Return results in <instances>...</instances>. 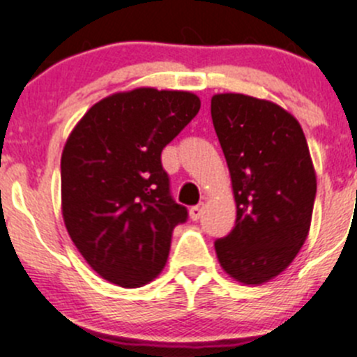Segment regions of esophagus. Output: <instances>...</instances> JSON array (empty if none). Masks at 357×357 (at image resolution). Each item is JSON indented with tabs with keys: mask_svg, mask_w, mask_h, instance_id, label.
Returning a JSON list of instances; mask_svg holds the SVG:
<instances>
[{
	"mask_svg": "<svg viewBox=\"0 0 357 357\" xmlns=\"http://www.w3.org/2000/svg\"><path fill=\"white\" fill-rule=\"evenodd\" d=\"M202 212H204V205H193V207L190 208V219H192V221H199L202 218Z\"/></svg>",
	"mask_w": 357,
	"mask_h": 357,
	"instance_id": "34e87169",
	"label": "esophagus"
}]
</instances>
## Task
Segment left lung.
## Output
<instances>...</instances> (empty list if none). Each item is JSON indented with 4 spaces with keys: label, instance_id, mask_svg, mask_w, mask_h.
I'll use <instances>...</instances> for the list:
<instances>
[{
    "label": "left lung",
    "instance_id": "8db88e82",
    "mask_svg": "<svg viewBox=\"0 0 357 357\" xmlns=\"http://www.w3.org/2000/svg\"><path fill=\"white\" fill-rule=\"evenodd\" d=\"M226 157L236 222L215 240L219 264L243 285L285 271L309 235L316 172L297 119L269 100L219 93L211 100Z\"/></svg>",
    "mask_w": 357,
    "mask_h": 357
}]
</instances>
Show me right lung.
<instances>
[{
  "mask_svg": "<svg viewBox=\"0 0 357 357\" xmlns=\"http://www.w3.org/2000/svg\"><path fill=\"white\" fill-rule=\"evenodd\" d=\"M190 91L136 88L91 107L62 152V215L102 278L136 289L160 275L188 211L169 192L160 153L199 114Z\"/></svg>",
  "mask_w": 357,
  "mask_h": 357,
  "instance_id": "right-lung-1",
  "label": "right lung"
}]
</instances>
